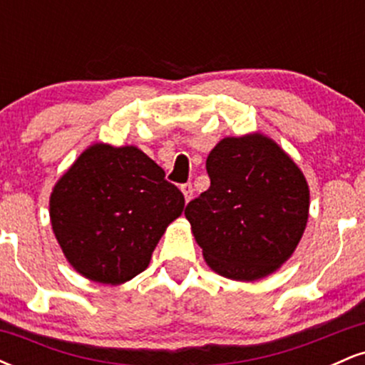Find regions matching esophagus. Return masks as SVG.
<instances>
[{"label": "esophagus", "mask_w": 365, "mask_h": 365, "mask_svg": "<svg viewBox=\"0 0 365 365\" xmlns=\"http://www.w3.org/2000/svg\"><path fill=\"white\" fill-rule=\"evenodd\" d=\"M180 188H182L183 197H185V200L188 202V200L192 199V195H194V188H192V183H183V185Z\"/></svg>", "instance_id": "obj_1"}]
</instances>
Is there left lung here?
<instances>
[{
    "mask_svg": "<svg viewBox=\"0 0 365 365\" xmlns=\"http://www.w3.org/2000/svg\"><path fill=\"white\" fill-rule=\"evenodd\" d=\"M211 187L187 204L212 271L238 282L271 274L293 254L309 217V187L288 154L261 133L226 137L206 161Z\"/></svg>",
    "mask_w": 365,
    "mask_h": 365,
    "instance_id": "obj_1",
    "label": "left lung"
}]
</instances>
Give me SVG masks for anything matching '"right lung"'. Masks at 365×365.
Returning a JSON list of instances; mask_svg holds the SVG:
<instances>
[{
  "label": "right lung",
  "mask_w": 365,
  "mask_h": 365,
  "mask_svg": "<svg viewBox=\"0 0 365 365\" xmlns=\"http://www.w3.org/2000/svg\"><path fill=\"white\" fill-rule=\"evenodd\" d=\"M185 199L133 145L94 144L58 180L49 200L63 254L92 282L120 284L149 266Z\"/></svg>",
  "instance_id": "right-lung-1"
}]
</instances>
